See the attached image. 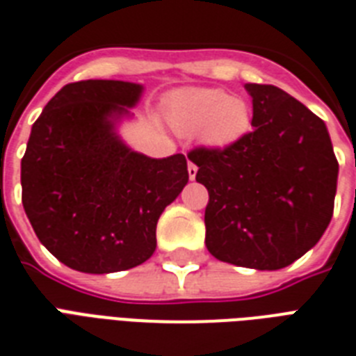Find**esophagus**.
Wrapping results in <instances>:
<instances>
[{
  "label": "esophagus",
  "instance_id": "1",
  "mask_svg": "<svg viewBox=\"0 0 356 356\" xmlns=\"http://www.w3.org/2000/svg\"><path fill=\"white\" fill-rule=\"evenodd\" d=\"M196 170H198V167H196L193 161H189V163H187V172H189V178H191V180H195Z\"/></svg>",
  "mask_w": 356,
  "mask_h": 356
}]
</instances>
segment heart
Instances as JSON below:
<instances>
[{
	"label": "heart",
	"instance_id": "b5f03b06",
	"mask_svg": "<svg viewBox=\"0 0 356 356\" xmlns=\"http://www.w3.org/2000/svg\"><path fill=\"white\" fill-rule=\"evenodd\" d=\"M170 121L181 134L206 132L213 145H232L252 129V112L222 90H191L172 102Z\"/></svg>",
	"mask_w": 356,
	"mask_h": 356
}]
</instances>
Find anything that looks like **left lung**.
Instances as JSON below:
<instances>
[{
	"mask_svg": "<svg viewBox=\"0 0 356 356\" xmlns=\"http://www.w3.org/2000/svg\"><path fill=\"white\" fill-rule=\"evenodd\" d=\"M254 118L226 147L189 160L206 186V246L224 263L257 270L292 264L331 222L338 161L322 119L270 84H246Z\"/></svg>",
	"mask_w": 356,
	"mask_h": 356,
	"instance_id": "8db88e82",
	"label": "left lung"
}]
</instances>
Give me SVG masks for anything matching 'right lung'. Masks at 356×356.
Listing matches in <instances>:
<instances>
[{
	"label": "right lung",
	"mask_w": 356,
	"mask_h": 356,
	"mask_svg": "<svg viewBox=\"0 0 356 356\" xmlns=\"http://www.w3.org/2000/svg\"><path fill=\"white\" fill-rule=\"evenodd\" d=\"M143 88L123 81L65 84L31 130L22 158V202L36 237L86 274L121 272L156 250V224L189 180L187 160L127 149L113 118Z\"/></svg>",
	"instance_id": "right-lung-1"
}]
</instances>
